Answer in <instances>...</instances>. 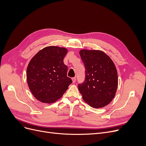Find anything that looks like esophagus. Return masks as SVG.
Instances as JSON below:
<instances>
[{
  "mask_svg": "<svg viewBox=\"0 0 146 146\" xmlns=\"http://www.w3.org/2000/svg\"><path fill=\"white\" fill-rule=\"evenodd\" d=\"M72 82L75 83V82H76V77H74V78H72Z\"/></svg>",
  "mask_w": 146,
  "mask_h": 146,
  "instance_id": "obj_1",
  "label": "esophagus"
}]
</instances>
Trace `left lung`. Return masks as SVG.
Wrapping results in <instances>:
<instances>
[{"label": "left lung", "instance_id": "1", "mask_svg": "<svg viewBox=\"0 0 146 146\" xmlns=\"http://www.w3.org/2000/svg\"><path fill=\"white\" fill-rule=\"evenodd\" d=\"M79 53L85 66L86 78L78 85V90L91 107L103 108L116 95L118 77L115 64L102 50L82 49Z\"/></svg>", "mask_w": 146, "mask_h": 146}]
</instances>
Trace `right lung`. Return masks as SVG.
<instances>
[{"label":"right lung","instance_id":"add662e5","mask_svg":"<svg viewBox=\"0 0 146 146\" xmlns=\"http://www.w3.org/2000/svg\"><path fill=\"white\" fill-rule=\"evenodd\" d=\"M68 52L65 47L47 46L30 60L26 74L27 84L33 96L42 103L55 102L72 83L63 63Z\"/></svg>","mask_w":146,"mask_h":146}]
</instances>
